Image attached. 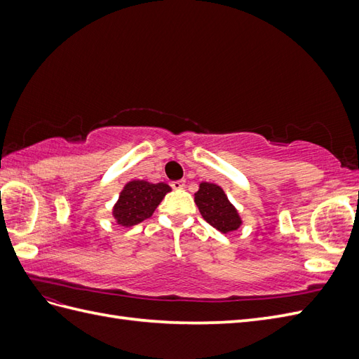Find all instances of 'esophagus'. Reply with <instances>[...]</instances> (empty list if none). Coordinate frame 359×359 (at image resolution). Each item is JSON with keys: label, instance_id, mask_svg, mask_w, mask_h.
<instances>
[{"label": "esophagus", "instance_id": "1", "mask_svg": "<svg viewBox=\"0 0 359 359\" xmlns=\"http://www.w3.org/2000/svg\"><path fill=\"white\" fill-rule=\"evenodd\" d=\"M172 189H175V190H180V189H184V186H186V181L184 180H180V181H172Z\"/></svg>", "mask_w": 359, "mask_h": 359}]
</instances>
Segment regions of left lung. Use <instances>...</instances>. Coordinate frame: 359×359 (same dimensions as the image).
Instances as JSON below:
<instances>
[{"label":"left lung","mask_w":359,"mask_h":359,"mask_svg":"<svg viewBox=\"0 0 359 359\" xmlns=\"http://www.w3.org/2000/svg\"><path fill=\"white\" fill-rule=\"evenodd\" d=\"M194 202L203 219L222 233L238 231L243 224L240 212L227 199L224 190L214 182H201Z\"/></svg>","instance_id":"1"}]
</instances>
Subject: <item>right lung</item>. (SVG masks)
<instances>
[{"mask_svg":"<svg viewBox=\"0 0 359 359\" xmlns=\"http://www.w3.org/2000/svg\"><path fill=\"white\" fill-rule=\"evenodd\" d=\"M170 190L165 182L153 184L145 180L128 181L112 208L115 222L119 226L132 227L149 219Z\"/></svg>","mask_w":359,"mask_h":359,"instance_id":"right-lung-1","label":"right lung"}]
</instances>
